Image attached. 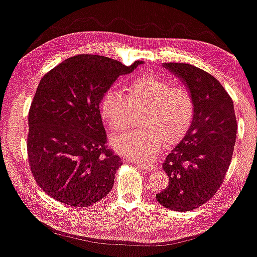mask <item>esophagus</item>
<instances>
[{
  "mask_svg": "<svg viewBox=\"0 0 257 257\" xmlns=\"http://www.w3.org/2000/svg\"><path fill=\"white\" fill-rule=\"evenodd\" d=\"M138 166L143 170H154L156 168L155 164L146 162V161H138Z\"/></svg>",
  "mask_w": 257,
  "mask_h": 257,
  "instance_id": "esophagus-1",
  "label": "esophagus"
}]
</instances>
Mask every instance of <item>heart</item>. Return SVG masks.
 <instances>
[{"label":"heart","instance_id":"obj_1","mask_svg":"<svg viewBox=\"0 0 257 257\" xmlns=\"http://www.w3.org/2000/svg\"><path fill=\"white\" fill-rule=\"evenodd\" d=\"M148 108L142 119V131H129L111 139L116 152L132 159L152 160L161 152L164 140L173 143L186 134L193 122L194 101L183 85H172L156 75L135 78L128 85V97L110 88L100 101V114L111 131L128 125L129 108Z\"/></svg>","mask_w":257,"mask_h":257}]
</instances>
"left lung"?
Returning a JSON list of instances; mask_svg holds the SVG:
<instances>
[{
    "mask_svg": "<svg viewBox=\"0 0 257 257\" xmlns=\"http://www.w3.org/2000/svg\"><path fill=\"white\" fill-rule=\"evenodd\" d=\"M179 78L194 101L193 122L163 169L167 188L156 194L163 207L189 211L209 201L223 182L234 150L236 117L234 103L222 84L200 68L186 63H163Z\"/></svg>",
    "mask_w": 257,
    "mask_h": 257,
    "instance_id": "left-lung-1",
    "label": "left lung"
}]
</instances>
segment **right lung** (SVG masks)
I'll list each match as a JSON object with an SVG mask.
<instances>
[{
    "label": "right lung",
    "mask_w": 257,
    "mask_h": 257,
    "mask_svg": "<svg viewBox=\"0 0 257 257\" xmlns=\"http://www.w3.org/2000/svg\"><path fill=\"white\" fill-rule=\"evenodd\" d=\"M126 67L98 55L64 60L40 81L29 109L28 159L43 191L68 206L88 207L107 196L121 159L107 148L101 97Z\"/></svg>",
    "instance_id": "right-lung-1"
}]
</instances>
